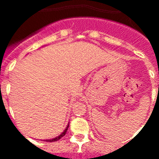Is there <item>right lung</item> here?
Segmentation results:
<instances>
[{"instance_id":"obj_1","label":"right lung","mask_w":159,"mask_h":159,"mask_svg":"<svg viewBox=\"0 0 159 159\" xmlns=\"http://www.w3.org/2000/svg\"><path fill=\"white\" fill-rule=\"evenodd\" d=\"M68 127H69V125H67V127H66L65 130H64V132H63V133H62V134H60V135H59L58 137H56V138H55V139H47V140H46V141H47V142H56V141H58L59 139H60L61 138L64 137V136L65 135V134H66V132H67V128H68Z\"/></svg>"}]
</instances>
